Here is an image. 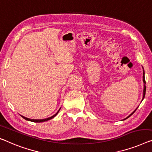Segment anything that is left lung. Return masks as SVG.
<instances>
[{
    "label": "left lung",
    "mask_w": 152,
    "mask_h": 152,
    "mask_svg": "<svg viewBox=\"0 0 152 152\" xmlns=\"http://www.w3.org/2000/svg\"><path fill=\"white\" fill-rule=\"evenodd\" d=\"M142 80H143V83H144V89H143V96H142V99H144V98H145V91H146V86H145V72H144V70H143V76H142ZM137 108H136V110H137ZM136 110H134V111H133L132 113H131V114L129 115V116L128 117H126V119H128V117H130L131 115H132L133 113H134L135 111H136Z\"/></svg>",
    "instance_id": "8db88e82"
}]
</instances>
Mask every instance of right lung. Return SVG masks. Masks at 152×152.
Segmentation results:
<instances>
[{"label":"right lung","mask_w":152,"mask_h":152,"mask_svg":"<svg viewBox=\"0 0 152 152\" xmlns=\"http://www.w3.org/2000/svg\"><path fill=\"white\" fill-rule=\"evenodd\" d=\"M60 109H61V108H59V110H58L57 113H56V114H54V115H53V116H52V117H48V118H46V119H29V118H27V117H24V116H22V115H21V116H22V117H23V118H24V119L27 120V121H30L35 122V123H39V122L46 121H48V120H50V119H51L54 118V117H55L56 115L58 114V111H59V110H60Z\"/></svg>","instance_id":"1"}]
</instances>
